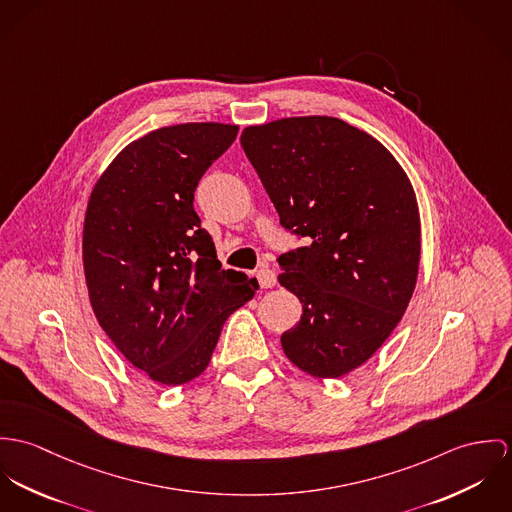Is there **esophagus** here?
Listing matches in <instances>:
<instances>
[{"instance_id": "1", "label": "esophagus", "mask_w": 512, "mask_h": 512, "mask_svg": "<svg viewBox=\"0 0 512 512\" xmlns=\"http://www.w3.org/2000/svg\"><path fill=\"white\" fill-rule=\"evenodd\" d=\"M257 281L261 284V288H273L277 284V275L271 269H259Z\"/></svg>"}]
</instances>
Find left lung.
Returning a JSON list of instances; mask_svg holds the SVG:
<instances>
[{"mask_svg":"<svg viewBox=\"0 0 512 512\" xmlns=\"http://www.w3.org/2000/svg\"><path fill=\"white\" fill-rule=\"evenodd\" d=\"M241 147L283 228L306 245L279 257V283L302 304L281 336L304 373L338 379L363 365L397 328L420 265L414 188L393 153L328 115L249 125Z\"/></svg>","mask_w":512,"mask_h":512,"instance_id":"1","label":"left lung"}]
</instances>
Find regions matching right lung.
<instances>
[{
	"label": "right lung",
	"mask_w": 512,
	"mask_h": 512,
	"mask_svg": "<svg viewBox=\"0 0 512 512\" xmlns=\"http://www.w3.org/2000/svg\"><path fill=\"white\" fill-rule=\"evenodd\" d=\"M237 129L202 121L149 131L117 153L88 200L82 261L92 310L121 355L167 387L206 371L226 320L259 288L222 269L192 206Z\"/></svg>",
	"instance_id": "1"
}]
</instances>
